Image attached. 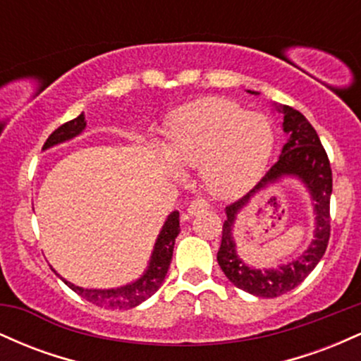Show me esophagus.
Listing matches in <instances>:
<instances>
[{
  "label": "esophagus",
  "instance_id": "obj_1",
  "mask_svg": "<svg viewBox=\"0 0 361 361\" xmlns=\"http://www.w3.org/2000/svg\"><path fill=\"white\" fill-rule=\"evenodd\" d=\"M209 209V202L204 200V198H195V200L190 202L188 205V214L190 215H197L200 212H204V210Z\"/></svg>",
  "mask_w": 361,
  "mask_h": 361
}]
</instances>
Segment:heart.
Masks as SVG:
<instances>
[{
	"instance_id": "b5f03b06",
	"label": "heart",
	"mask_w": 361,
	"mask_h": 361,
	"mask_svg": "<svg viewBox=\"0 0 361 361\" xmlns=\"http://www.w3.org/2000/svg\"><path fill=\"white\" fill-rule=\"evenodd\" d=\"M273 147L270 122L238 103L207 98L178 110L166 128L169 159L181 168L200 166L205 190L231 197L263 171Z\"/></svg>"
}]
</instances>
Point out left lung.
Masks as SVG:
<instances>
[{"mask_svg": "<svg viewBox=\"0 0 361 361\" xmlns=\"http://www.w3.org/2000/svg\"><path fill=\"white\" fill-rule=\"evenodd\" d=\"M281 111H283V130L288 134L287 144L283 146L279 161L264 173L255 188L226 207L227 221L222 226V241L217 251V261L224 275L233 281L235 287L256 297H267V299L283 295L307 279L309 273L324 256L331 235L329 204L331 192H333V171H331L329 157L321 144L316 128L310 126L309 120L299 110L283 106ZM285 174L299 176L311 190L313 200L317 202L314 206L318 221L317 239L299 260L285 267L275 271H252L235 255L232 241L235 214L258 189L274 183Z\"/></svg>", "mask_w": 361, "mask_h": 361, "instance_id": "left-lung-1", "label": "left lung"}]
</instances>
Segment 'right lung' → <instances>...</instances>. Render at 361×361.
<instances>
[{
	"label": "right lung",
	"mask_w": 361,
	"mask_h": 361,
	"mask_svg": "<svg viewBox=\"0 0 361 361\" xmlns=\"http://www.w3.org/2000/svg\"><path fill=\"white\" fill-rule=\"evenodd\" d=\"M86 127L85 114H81L80 117L69 120V122L62 123L61 127H57L56 130L49 135L45 140L44 149L54 146V144L64 142V140L73 139L74 135L81 134L82 128ZM180 234V212H173L168 217V221L164 222L163 231L157 235V241L152 251L151 263H149L147 271L144 273L142 279H139L134 283L126 285V287L120 288H110V290H91V288H81L76 285L69 283L64 280V283L69 288L74 290L78 295H81L82 299L91 302V304L98 305V307L105 309H118V310H127L139 305L140 302L149 299L151 295H154L157 288L161 287V283L164 281L166 276L169 263L173 258V247H175V239Z\"/></svg>",
	"instance_id": "obj_1"
}]
</instances>
